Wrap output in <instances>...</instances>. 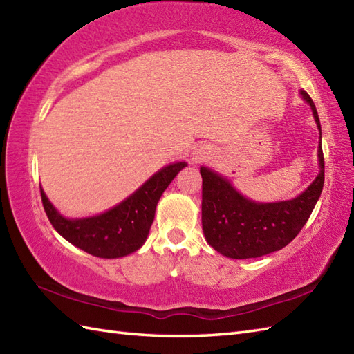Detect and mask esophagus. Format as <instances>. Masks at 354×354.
<instances>
[{"label": "esophagus", "mask_w": 354, "mask_h": 354, "mask_svg": "<svg viewBox=\"0 0 354 354\" xmlns=\"http://www.w3.org/2000/svg\"><path fill=\"white\" fill-rule=\"evenodd\" d=\"M207 158H209V152H208L207 147H199V149L194 150V153H193L194 162H202V161H205Z\"/></svg>", "instance_id": "obj_1"}]
</instances>
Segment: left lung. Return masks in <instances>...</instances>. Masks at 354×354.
<instances>
[{"label": "left lung", "instance_id": "obj_1", "mask_svg": "<svg viewBox=\"0 0 354 354\" xmlns=\"http://www.w3.org/2000/svg\"><path fill=\"white\" fill-rule=\"evenodd\" d=\"M321 132L315 103L304 89ZM319 175L292 201L257 204L243 198L227 179L207 167L202 175V230L207 242L230 259H255L289 245L309 221L324 187V153L318 147Z\"/></svg>", "mask_w": 354, "mask_h": 354}]
</instances>
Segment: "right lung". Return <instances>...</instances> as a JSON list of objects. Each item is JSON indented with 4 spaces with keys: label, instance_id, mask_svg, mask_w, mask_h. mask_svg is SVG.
<instances>
[{
    "label": "right lung",
    "instance_id": "1",
    "mask_svg": "<svg viewBox=\"0 0 354 354\" xmlns=\"http://www.w3.org/2000/svg\"><path fill=\"white\" fill-rule=\"evenodd\" d=\"M185 165V162L167 165L122 204L88 219H65L41 189L42 205L53 227L70 243L95 257L118 259L137 251L145 243L158 201Z\"/></svg>",
    "mask_w": 354,
    "mask_h": 354
}]
</instances>
